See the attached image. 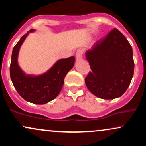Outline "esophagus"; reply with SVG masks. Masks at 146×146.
<instances>
[{"mask_svg":"<svg viewBox=\"0 0 146 146\" xmlns=\"http://www.w3.org/2000/svg\"><path fill=\"white\" fill-rule=\"evenodd\" d=\"M82 59V51L80 50H79L76 53V60L78 61V60H80Z\"/></svg>","mask_w":146,"mask_h":146,"instance_id":"1","label":"esophagus"}]
</instances>
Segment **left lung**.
Instances as JSON below:
<instances>
[{
  "mask_svg": "<svg viewBox=\"0 0 146 146\" xmlns=\"http://www.w3.org/2000/svg\"><path fill=\"white\" fill-rule=\"evenodd\" d=\"M91 71L85 83L99 98L113 100L126 91L134 74L132 48L125 37L114 29L86 53Z\"/></svg>",
  "mask_w": 146,
  "mask_h": 146,
  "instance_id": "1",
  "label": "left lung"
}]
</instances>
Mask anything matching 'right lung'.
I'll use <instances>...</instances> for the list:
<instances>
[{
	"label": "right lung",
	"mask_w": 146,
	"mask_h": 146,
	"mask_svg": "<svg viewBox=\"0 0 146 146\" xmlns=\"http://www.w3.org/2000/svg\"><path fill=\"white\" fill-rule=\"evenodd\" d=\"M31 29L21 38L13 48L10 64L11 82L21 96L26 101L36 104H44L52 101L59 95L64 78L74 66L73 56L58 60L47 71L40 75L27 74L18 64V58L20 48Z\"/></svg>",
	"instance_id": "right-lung-1"
}]
</instances>
